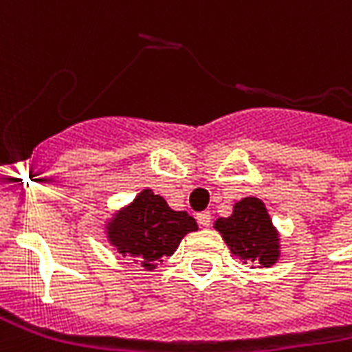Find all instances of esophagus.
Segmentation results:
<instances>
[{
	"label": "esophagus",
	"mask_w": 352,
	"mask_h": 352,
	"mask_svg": "<svg viewBox=\"0 0 352 352\" xmlns=\"http://www.w3.org/2000/svg\"><path fill=\"white\" fill-rule=\"evenodd\" d=\"M197 223H199L201 227H208V225L212 223L210 212H199V214H197Z\"/></svg>",
	"instance_id": "1"
}]
</instances>
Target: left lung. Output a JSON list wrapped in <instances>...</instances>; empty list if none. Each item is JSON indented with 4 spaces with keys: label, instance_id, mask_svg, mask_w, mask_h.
<instances>
[{
    "label": "left lung",
    "instance_id": "8db88e82",
    "mask_svg": "<svg viewBox=\"0 0 352 352\" xmlns=\"http://www.w3.org/2000/svg\"><path fill=\"white\" fill-rule=\"evenodd\" d=\"M214 229L230 249V254L243 262H253L264 267L280 260V232L273 225L264 201L243 197L232 205L229 218H218Z\"/></svg>",
    "mask_w": 352,
    "mask_h": 352
}]
</instances>
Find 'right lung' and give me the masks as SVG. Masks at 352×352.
Wrapping results in <instances>:
<instances>
[{
	"mask_svg": "<svg viewBox=\"0 0 352 352\" xmlns=\"http://www.w3.org/2000/svg\"><path fill=\"white\" fill-rule=\"evenodd\" d=\"M195 230L197 223L188 212L173 210L151 188H144L103 225L109 245L147 272L155 270L162 256L175 253L182 238Z\"/></svg>",
	"mask_w": 352,
	"mask_h": 352,
	"instance_id": "1",
	"label": "right lung"
}]
</instances>
